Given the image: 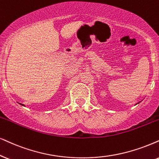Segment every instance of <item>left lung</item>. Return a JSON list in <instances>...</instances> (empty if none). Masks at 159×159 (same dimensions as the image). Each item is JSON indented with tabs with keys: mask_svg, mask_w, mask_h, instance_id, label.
Listing matches in <instances>:
<instances>
[{
	"mask_svg": "<svg viewBox=\"0 0 159 159\" xmlns=\"http://www.w3.org/2000/svg\"><path fill=\"white\" fill-rule=\"evenodd\" d=\"M140 103V102H139V103H137L136 104H138V103Z\"/></svg>",
	"mask_w": 159,
	"mask_h": 159,
	"instance_id": "1",
	"label": "left lung"
}]
</instances>
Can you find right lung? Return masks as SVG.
Returning <instances> with one entry per match:
<instances>
[{"label":"right lung","mask_w":159,"mask_h":159,"mask_svg":"<svg viewBox=\"0 0 159 159\" xmlns=\"http://www.w3.org/2000/svg\"><path fill=\"white\" fill-rule=\"evenodd\" d=\"M20 105H22V106H25V105H24V104H22V103H20Z\"/></svg>","instance_id":"obj_1"}]
</instances>
